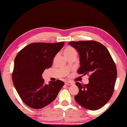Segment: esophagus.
I'll list each match as a JSON object with an SVG mask.
<instances>
[{
    "label": "esophagus",
    "instance_id": "34e87169",
    "mask_svg": "<svg viewBox=\"0 0 127 127\" xmlns=\"http://www.w3.org/2000/svg\"><path fill=\"white\" fill-rule=\"evenodd\" d=\"M65 84L66 85H67V86H72V85L74 84L72 82H70V81H66L65 82Z\"/></svg>",
    "mask_w": 127,
    "mask_h": 127
}]
</instances>
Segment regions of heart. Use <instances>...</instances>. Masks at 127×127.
Wrapping results in <instances>:
<instances>
[{
  "label": "heart",
  "instance_id": "heart-1",
  "mask_svg": "<svg viewBox=\"0 0 127 127\" xmlns=\"http://www.w3.org/2000/svg\"><path fill=\"white\" fill-rule=\"evenodd\" d=\"M75 50L73 48L71 47H67L65 48V50H64V55H66L67 54H70L73 53V52H75Z\"/></svg>",
  "mask_w": 127,
  "mask_h": 127
}]
</instances>
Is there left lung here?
<instances>
[{
	"instance_id": "obj_1",
	"label": "left lung",
	"mask_w": 127,
	"mask_h": 127,
	"mask_svg": "<svg viewBox=\"0 0 127 127\" xmlns=\"http://www.w3.org/2000/svg\"><path fill=\"white\" fill-rule=\"evenodd\" d=\"M69 44L79 55L78 73L90 75L88 84L76 83L79 92L74 99L84 108L98 110L110 100L113 93L117 79L115 64L107 48L98 41H70Z\"/></svg>"
}]
</instances>
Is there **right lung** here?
Returning a JSON list of instances; mask_svg holds the SVG:
<instances>
[{
	"label": "right lung",
	"mask_w": 127,
	"mask_h": 127,
	"mask_svg": "<svg viewBox=\"0 0 127 127\" xmlns=\"http://www.w3.org/2000/svg\"><path fill=\"white\" fill-rule=\"evenodd\" d=\"M64 42L34 43L17 54L12 80L22 101L31 108L39 109L51 103L64 86L61 80L44 83L42 74L53 65L54 58Z\"/></svg>",
	"instance_id": "1"
}]
</instances>
